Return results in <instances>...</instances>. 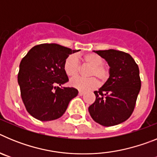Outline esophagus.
<instances>
[{
  "mask_svg": "<svg viewBox=\"0 0 157 157\" xmlns=\"http://www.w3.org/2000/svg\"><path fill=\"white\" fill-rule=\"evenodd\" d=\"M83 94H84V92H82V91L80 90L79 92H78V95H79V96H82Z\"/></svg>",
  "mask_w": 157,
  "mask_h": 157,
  "instance_id": "esophagus-1",
  "label": "esophagus"
}]
</instances>
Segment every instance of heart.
Returning <instances> with one entry per match:
<instances>
[{"label": "heart", "instance_id": "1", "mask_svg": "<svg viewBox=\"0 0 157 157\" xmlns=\"http://www.w3.org/2000/svg\"><path fill=\"white\" fill-rule=\"evenodd\" d=\"M83 61L86 64L91 67L89 71V76H95L101 82H104L109 78V70L103 65L104 59L99 55L96 53H87L82 57ZM63 69L66 75L69 77L74 78L78 75L80 70L78 59L75 55H71L67 58L63 65ZM71 86L81 91H87L94 90L99 85L98 81L95 78H75L71 80Z\"/></svg>", "mask_w": 157, "mask_h": 157}]
</instances>
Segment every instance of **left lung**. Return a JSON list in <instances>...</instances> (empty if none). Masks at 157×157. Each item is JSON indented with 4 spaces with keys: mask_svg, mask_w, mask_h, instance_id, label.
<instances>
[{
    "mask_svg": "<svg viewBox=\"0 0 157 157\" xmlns=\"http://www.w3.org/2000/svg\"><path fill=\"white\" fill-rule=\"evenodd\" d=\"M109 66V77L98 91L89 112L96 123L111 127L126 121L141 90L138 64L130 54L116 49L94 51Z\"/></svg>",
    "mask_w": 157,
    "mask_h": 157,
    "instance_id": "1",
    "label": "left lung"
}]
</instances>
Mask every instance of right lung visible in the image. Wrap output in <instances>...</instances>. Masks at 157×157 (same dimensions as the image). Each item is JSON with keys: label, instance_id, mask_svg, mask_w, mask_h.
<instances>
[{"label": "right lung", "instance_id": "add662e5", "mask_svg": "<svg viewBox=\"0 0 157 157\" xmlns=\"http://www.w3.org/2000/svg\"><path fill=\"white\" fill-rule=\"evenodd\" d=\"M78 51L45 43L30 48L23 58L18 83L23 104L33 117L41 121L59 119L70 101L78 95L76 89L61 86L68 82L63 69L65 60L69 55Z\"/></svg>", "mask_w": 157, "mask_h": 157}]
</instances>
